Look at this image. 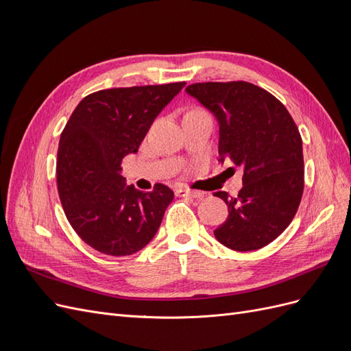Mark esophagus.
<instances>
[{"instance_id": "esophagus-1", "label": "esophagus", "mask_w": 351, "mask_h": 351, "mask_svg": "<svg viewBox=\"0 0 351 351\" xmlns=\"http://www.w3.org/2000/svg\"><path fill=\"white\" fill-rule=\"evenodd\" d=\"M176 193L178 196H186V197H192V199H202L205 196L204 192H200V190H192V189H177Z\"/></svg>"}]
</instances>
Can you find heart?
Instances as JSON below:
<instances>
[{
    "mask_svg": "<svg viewBox=\"0 0 351 351\" xmlns=\"http://www.w3.org/2000/svg\"><path fill=\"white\" fill-rule=\"evenodd\" d=\"M195 111H200L199 108H193V110H190V111H187V112H195Z\"/></svg>",
    "mask_w": 351,
    "mask_h": 351,
    "instance_id": "heart-1",
    "label": "heart"
}]
</instances>
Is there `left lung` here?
I'll list each match as a JSON object with an SVG mask.
<instances>
[{"mask_svg":"<svg viewBox=\"0 0 351 351\" xmlns=\"http://www.w3.org/2000/svg\"><path fill=\"white\" fill-rule=\"evenodd\" d=\"M186 92L217 117L219 161L244 169L237 196L214 193L228 206L217 240L237 252L265 247L290 226L303 196V146L293 117L249 82L193 83Z\"/></svg>","mask_w":351,"mask_h":351,"instance_id":"left-lung-1","label":"left lung"}]
</instances>
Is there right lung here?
<instances>
[{"mask_svg":"<svg viewBox=\"0 0 351 351\" xmlns=\"http://www.w3.org/2000/svg\"><path fill=\"white\" fill-rule=\"evenodd\" d=\"M186 82L114 88L84 97L60 137L57 186L62 209L77 236L110 256L143 249L174 199L156 183L152 192L125 186V155L139 149L156 115Z\"/></svg>","mask_w":351,"mask_h":351,"instance_id":"right-lung-1","label":"right lung"}]
</instances>
